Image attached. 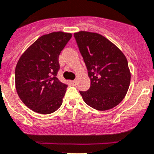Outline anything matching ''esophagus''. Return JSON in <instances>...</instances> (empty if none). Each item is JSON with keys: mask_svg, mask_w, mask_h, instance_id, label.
Returning <instances> with one entry per match:
<instances>
[{"mask_svg": "<svg viewBox=\"0 0 154 154\" xmlns=\"http://www.w3.org/2000/svg\"><path fill=\"white\" fill-rule=\"evenodd\" d=\"M76 82H77V80H76V79L72 80V81H71V83H72V85H75Z\"/></svg>", "mask_w": 154, "mask_h": 154, "instance_id": "1", "label": "esophagus"}]
</instances>
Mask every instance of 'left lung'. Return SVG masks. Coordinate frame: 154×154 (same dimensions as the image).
Returning <instances> with one entry per match:
<instances>
[{"label":"left lung","mask_w":154,"mask_h":154,"mask_svg":"<svg viewBox=\"0 0 154 154\" xmlns=\"http://www.w3.org/2000/svg\"><path fill=\"white\" fill-rule=\"evenodd\" d=\"M74 36L91 79L88 91L79 92L83 101L99 111L112 109L123 101L130 86L128 60L101 34L79 31Z\"/></svg>","instance_id":"8db88e82"}]
</instances>
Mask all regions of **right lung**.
Returning <instances> with one entry per match:
<instances>
[{
  "label": "right lung",
  "instance_id": "1",
  "mask_svg": "<svg viewBox=\"0 0 154 154\" xmlns=\"http://www.w3.org/2000/svg\"><path fill=\"white\" fill-rule=\"evenodd\" d=\"M62 31L37 39L20 57L15 71L16 88L24 105L40 114L57 111L63 102L68 85L57 77L59 55L72 38Z\"/></svg>",
  "mask_w": 154,
  "mask_h": 154
}]
</instances>
